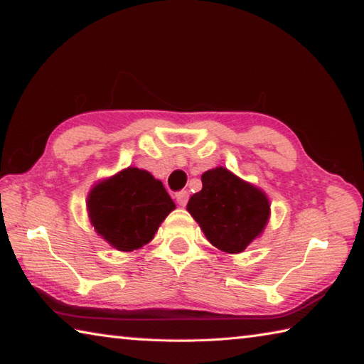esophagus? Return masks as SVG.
Listing matches in <instances>:
<instances>
[{"label":"esophagus","mask_w":364,"mask_h":364,"mask_svg":"<svg viewBox=\"0 0 364 364\" xmlns=\"http://www.w3.org/2000/svg\"><path fill=\"white\" fill-rule=\"evenodd\" d=\"M176 202L181 205V207H184V205L188 203V200H189V193L188 191H180V193H176Z\"/></svg>","instance_id":"obj_1"}]
</instances>
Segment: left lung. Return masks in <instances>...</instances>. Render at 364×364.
<instances>
[{
	"instance_id": "left-lung-1",
	"label": "left lung",
	"mask_w": 364,
	"mask_h": 364,
	"mask_svg": "<svg viewBox=\"0 0 364 364\" xmlns=\"http://www.w3.org/2000/svg\"><path fill=\"white\" fill-rule=\"evenodd\" d=\"M186 208L211 245L229 255L242 253L270 218L266 193L226 167L202 173V189L191 196Z\"/></svg>"
}]
</instances>
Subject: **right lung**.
Instances as JSON below:
<instances>
[{
    "label": "right lung",
    "mask_w": 364,
    "mask_h": 364,
    "mask_svg": "<svg viewBox=\"0 0 364 364\" xmlns=\"http://www.w3.org/2000/svg\"><path fill=\"white\" fill-rule=\"evenodd\" d=\"M85 205L95 232L125 253L153 240L162 221L175 210L164 184L136 167L97 181Z\"/></svg>",
    "instance_id": "right-lung-1"
}]
</instances>
